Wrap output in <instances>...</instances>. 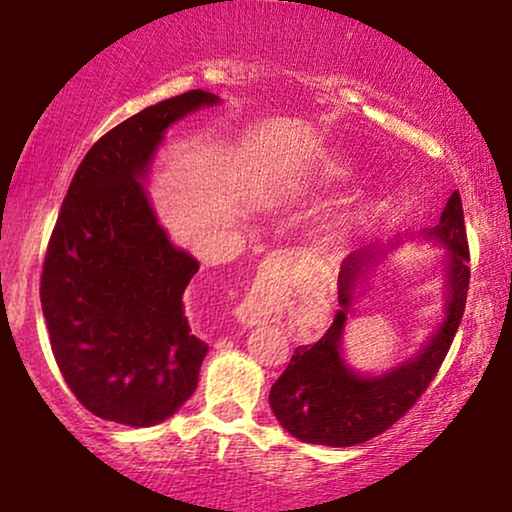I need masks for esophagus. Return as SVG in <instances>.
<instances>
[{"label":"esophagus","mask_w":512,"mask_h":512,"mask_svg":"<svg viewBox=\"0 0 512 512\" xmlns=\"http://www.w3.org/2000/svg\"><path fill=\"white\" fill-rule=\"evenodd\" d=\"M270 314H272V305L268 296H263V293L258 291H251L249 296L242 300L240 307L235 310V317L240 319L244 326L265 324V321L270 319Z\"/></svg>","instance_id":"1"}]
</instances>
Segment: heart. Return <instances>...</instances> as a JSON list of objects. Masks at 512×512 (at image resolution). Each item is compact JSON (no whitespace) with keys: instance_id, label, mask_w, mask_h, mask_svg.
Returning <instances> with one entry per match:
<instances>
[{"instance_id":"obj_1","label":"heart","mask_w":512,"mask_h":512,"mask_svg":"<svg viewBox=\"0 0 512 512\" xmlns=\"http://www.w3.org/2000/svg\"><path fill=\"white\" fill-rule=\"evenodd\" d=\"M352 172V160L345 156H331L321 163V174H326L328 179H345Z\"/></svg>"}]
</instances>
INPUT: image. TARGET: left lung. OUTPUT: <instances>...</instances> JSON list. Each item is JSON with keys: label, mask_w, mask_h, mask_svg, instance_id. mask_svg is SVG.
Masks as SVG:
<instances>
[{"label": "left lung", "mask_w": 512, "mask_h": 512, "mask_svg": "<svg viewBox=\"0 0 512 512\" xmlns=\"http://www.w3.org/2000/svg\"><path fill=\"white\" fill-rule=\"evenodd\" d=\"M426 235L445 244L447 251V305L445 319L436 335L415 359L405 361L389 373L361 377L347 366L340 354V338L352 293L366 268L380 249L363 247L345 258L340 268L338 298L340 310L324 338L314 345H303L291 356V363L270 389V408L291 436L303 443L352 447L380 436L394 426L417 398L424 394L443 366L454 333L461 324L468 293V240L459 191H454L440 214L436 228Z\"/></svg>", "instance_id": "8db88e82"}]
</instances>
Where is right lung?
<instances>
[{
	"label": "right lung",
	"instance_id": "add662e5",
	"mask_svg": "<svg viewBox=\"0 0 512 512\" xmlns=\"http://www.w3.org/2000/svg\"><path fill=\"white\" fill-rule=\"evenodd\" d=\"M219 97L188 90L97 139L62 200L41 272V310L67 387L93 415L153 426L198 387L207 342L184 314L200 263L158 226L142 181L165 130Z\"/></svg>",
	"mask_w": 512,
	"mask_h": 512
}]
</instances>
